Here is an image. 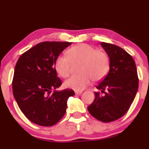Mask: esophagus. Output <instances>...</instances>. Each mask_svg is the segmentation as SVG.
<instances>
[{
  "label": "esophagus",
  "mask_w": 149,
  "mask_h": 149,
  "mask_svg": "<svg viewBox=\"0 0 149 149\" xmlns=\"http://www.w3.org/2000/svg\"><path fill=\"white\" fill-rule=\"evenodd\" d=\"M82 92H75V94H76V95H80V94H82Z\"/></svg>",
  "instance_id": "obj_1"
}]
</instances>
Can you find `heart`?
<instances>
[{"mask_svg":"<svg viewBox=\"0 0 149 149\" xmlns=\"http://www.w3.org/2000/svg\"><path fill=\"white\" fill-rule=\"evenodd\" d=\"M67 56L60 55L55 62V69L62 78L70 73L71 62L82 61L80 75H73L64 82L66 88L82 91L92 81L99 80L105 76L110 68V60L105 52L97 51L96 48L87 44H77L70 48Z\"/></svg>","mask_w":149,"mask_h":149,"instance_id":"obj_1","label":"heart"}]
</instances>
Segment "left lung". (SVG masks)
I'll list each match as a JSON object with an SVG mask.
<instances>
[{"label": "left lung", "mask_w": 149, "mask_h": 149, "mask_svg": "<svg viewBox=\"0 0 149 149\" xmlns=\"http://www.w3.org/2000/svg\"><path fill=\"white\" fill-rule=\"evenodd\" d=\"M101 45L110 59V71L96 86L105 94L95 92L94 101L87 110L96 119L111 122L122 117L129 110L137 94L139 79L131 55L114 44L101 42Z\"/></svg>", "instance_id": "obj_1"}]
</instances>
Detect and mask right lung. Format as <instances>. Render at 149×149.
I'll return each instance as SVG.
<instances>
[{
    "mask_svg": "<svg viewBox=\"0 0 149 149\" xmlns=\"http://www.w3.org/2000/svg\"><path fill=\"white\" fill-rule=\"evenodd\" d=\"M71 42H44L21 55L14 69L12 90L23 114L42 126L56 124L63 117L72 89L55 90L62 85L55 62ZM52 90H54L53 92Z\"/></svg>",
    "mask_w": 149,
    "mask_h": 149,
    "instance_id": "add662e5",
    "label": "right lung"
}]
</instances>
